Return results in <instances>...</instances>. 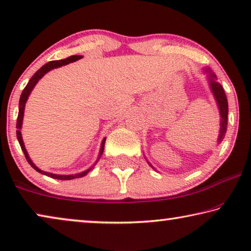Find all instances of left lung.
I'll return each instance as SVG.
<instances>
[{
  "instance_id": "8db88e82",
  "label": "left lung",
  "mask_w": 251,
  "mask_h": 251,
  "mask_svg": "<svg viewBox=\"0 0 251 251\" xmlns=\"http://www.w3.org/2000/svg\"><path fill=\"white\" fill-rule=\"evenodd\" d=\"M203 73L206 75V79L207 82H209L210 91L215 100V103H217L219 113H220V131H219V136L217 140L219 145L221 144L223 139H225L226 129H228V112H229L228 100H226V95L225 93V90H223L222 85L218 82L217 75H215L210 68H203ZM146 160H147V158H146ZM147 163L149 164L150 167L157 171V169L153 167L148 160Z\"/></svg>"
}]
</instances>
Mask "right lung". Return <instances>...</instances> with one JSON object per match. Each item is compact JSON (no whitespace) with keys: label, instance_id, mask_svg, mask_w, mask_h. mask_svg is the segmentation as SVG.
Here are the masks:
<instances>
[{"label":"right lung","instance_id":"add662e5","mask_svg":"<svg viewBox=\"0 0 251 251\" xmlns=\"http://www.w3.org/2000/svg\"><path fill=\"white\" fill-rule=\"evenodd\" d=\"M80 58H83L82 56H71L68 57V58H65V59H60V60H52V61H49L46 65H44L39 71H37L34 73V75L30 78L29 83L26 84V86L25 87V90L22 91V94L20 96V101H19V114H18V120H17V138H18V141L19 144L21 146V149L23 153H25V156L26 158V160H28V163L30 164V166L33 169H36L38 173H40L42 175H46L48 177H51V178H56V179H61V180H68V179H74V178H79V177H83L88 174V172L91 171L92 168L94 167L95 164L98 163L100 160V158H101L102 153H103V150H104V144H105V140H106V137L103 138V140L101 142V147H100V151H99V155L98 158H96L95 163L91 166L90 168L85 169V171L80 172V173H76V174H69V175H60V174H53V173H49V172H45V171H41L39 167H37L36 165H34L33 161L31 160V158H30L28 151H26L25 149V142H23V139H22V133H21V129H22V123H23V115H25V103L28 101L30 94H31L32 90L34 88V86L37 85V83L39 82V80L44 77L47 73H49L50 71H52V69L55 68H59L61 66H65V65H68L71 63H74V61L78 60Z\"/></svg>","mask_w":251,"mask_h":251}]
</instances>
